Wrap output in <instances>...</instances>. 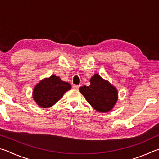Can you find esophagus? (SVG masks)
<instances>
[{"label":"esophagus","mask_w":159,"mask_h":159,"mask_svg":"<svg viewBox=\"0 0 159 159\" xmlns=\"http://www.w3.org/2000/svg\"><path fill=\"white\" fill-rule=\"evenodd\" d=\"M79 87H80L79 85H73V88H74V89H76V90L79 89Z\"/></svg>","instance_id":"1"}]
</instances>
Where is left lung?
<instances>
[{
	"label": "left lung",
	"instance_id": "8db88e82",
	"mask_svg": "<svg viewBox=\"0 0 159 159\" xmlns=\"http://www.w3.org/2000/svg\"><path fill=\"white\" fill-rule=\"evenodd\" d=\"M79 90L88 103L99 112L110 111L118 99L116 88L97 74L91 78L90 85L82 86Z\"/></svg>",
	"mask_w": 159,
	"mask_h": 159
}]
</instances>
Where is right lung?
<instances>
[{"instance_id": "1", "label": "right lung", "mask_w": 159, "mask_h": 159, "mask_svg": "<svg viewBox=\"0 0 159 159\" xmlns=\"http://www.w3.org/2000/svg\"><path fill=\"white\" fill-rule=\"evenodd\" d=\"M71 88L69 83L62 81L60 77L52 75L48 79L42 80L35 86L33 98L40 107L48 108L60 100Z\"/></svg>"}]
</instances>
